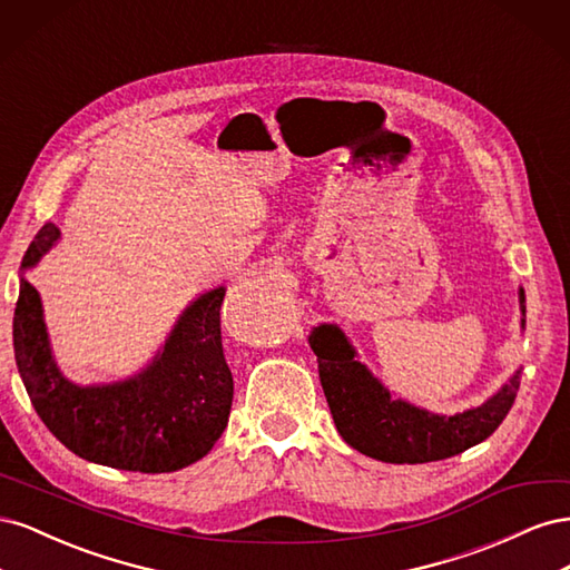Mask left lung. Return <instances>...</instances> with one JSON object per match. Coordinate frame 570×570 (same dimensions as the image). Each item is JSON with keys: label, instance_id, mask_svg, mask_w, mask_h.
Returning a JSON list of instances; mask_svg holds the SVG:
<instances>
[{"label": "left lung", "instance_id": "1", "mask_svg": "<svg viewBox=\"0 0 570 570\" xmlns=\"http://www.w3.org/2000/svg\"><path fill=\"white\" fill-rule=\"evenodd\" d=\"M525 314V295L521 289ZM318 356V375L337 433L356 452L385 463H428L450 459L488 440L515 402L521 371L492 400L456 416H435L402 400L375 381L354 358L335 325H318L308 337Z\"/></svg>", "mask_w": 570, "mask_h": 570}]
</instances>
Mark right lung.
Instances as JSON below:
<instances>
[{
    "instance_id": "1",
    "label": "right lung",
    "mask_w": 570,
    "mask_h": 570,
    "mask_svg": "<svg viewBox=\"0 0 570 570\" xmlns=\"http://www.w3.org/2000/svg\"><path fill=\"white\" fill-rule=\"evenodd\" d=\"M47 223L21 268L55 245ZM226 289L206 292L180 316L154 364L126 383L78 387L49 352L38 289L21 278L13 312V354L38 416L66 450L85 461L137 473H170L212 452L228 425L233 373L223 356L220 304Z\"/></svg>"
}]
</instances>
